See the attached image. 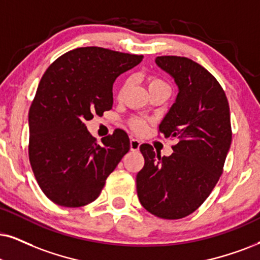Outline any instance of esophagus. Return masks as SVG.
<instances>
[{"mask_svg":"<svg viewBox=\"0 0 260 260\" xmlns=\"http://www.w3.org/2000/svg\"><path fill=\"white\" fill-rule=\"evenodd\" d=\"M140 140L136 139V138H132L129 141V145H131V151H139L140 147Z\"/></svg>","mask_w":260,"mask_h":260,"instance_id":"esophagus-1","label":"esophagus"}]
</instances>
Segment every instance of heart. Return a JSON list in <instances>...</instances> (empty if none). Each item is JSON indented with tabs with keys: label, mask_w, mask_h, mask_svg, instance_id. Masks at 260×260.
<instances>
[{
	"label": "heart",
	"mask_w": 260,
	"mask_h": 260,
	"mask_svg": "<svg viewBox=\"0 0 260 260\" xmlns=\"http://www.w3.org/2000/svg\"><path fill=\"white\" fill-rule=\"evenodd\" d=\"M128 86H129V80L124 81L122 86L120 87L119 90V100H122L124 93H126V91L128 90ZM147 87H149V91L152 92V91H156V90H170L169 85L166 83V81L163 80V79H160L158 77H149L147 78ZM131 126L134 131H137V132H141V131L145 129V122H144L143 120H139V119H133L131 121Z\"/></svg>",
	"instance_id": "1"
}]
</instances>
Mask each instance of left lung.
<instances>
[{"label": "left lung", "mask_w": 260, "mask_h": 260, "mask_svg": "<svg viewBox=\"0 0 260 260\" xmlns=\"http://www.w3.org/2000/svg\"><path fill=\"white\" fill-rule=\"evenodd\" d=\"M154 61L179 88L159 124V132L177 144L169 157L140 145L145 164L137 174V192L150 213L179 219L205 202L221 176L232 143L231 113L221 85L199 63L181 56Z\"/></svg>", "instance_id": "left-lung-1"}]
</instances>
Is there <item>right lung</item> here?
<instances>
[{"label":"right lung","mask_w":260,"mask_h":260,"mask_svg":"<svg viewBox=\"0 0 260 260\" xmlns=\"http://www.w3.org/2000/svg\"><path fill=\"white\" fill-rule=\"evenodd\" d=\"M141 60L143 55L86 47L66 52L45 71L28 113V157L51 202L79 208L96 200L128 152L124 131L98 144L85 122L111 109L116 78Z\"/></svg>","instance_id":"right-lung-1"}]
</instances>
